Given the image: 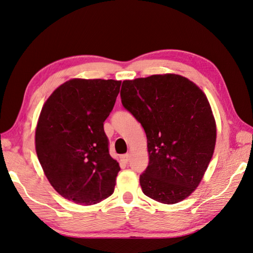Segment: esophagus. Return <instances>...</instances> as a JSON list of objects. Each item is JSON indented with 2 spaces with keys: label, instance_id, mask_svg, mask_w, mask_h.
Here are the masks:
<instances>
[{
  "label": "esophagus",
  "instance_id": "34e87169",
  "mask_svg": "<svg viewBox=\"0 0 253 253\" xmlns=\"http://www.w3.org/2000/svg\"><path fill=\"white\" fill-rule=\"evenodd\" d=\"M121 160L123 161V163H126V164H127V161L130 160V155L129 154H126V155H123V156H121Z\"/></svg>",
  "mask_w": 253,
  "mask_h": 253
}]
</instances>
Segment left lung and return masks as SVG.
Segmentation results:
<instances>
[{"instance_id": "obj_1", "label": "left lung", "mask_w": 253, "mask_h": 253, "mask_svg": "<svg viewBox=\"0 0 253 253\" xmlns=\"http://www.w3.org/2000/svg\"><path fill=\"white\" fill-rule=\"evenodd\" d=\"M121 101L147 135L149 165L140 175L144 195L164 204L185 200L212 159L216 126L202 89L175 74L124 81Z\"/></svg>"}]
</instances>
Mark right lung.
Wrapping results in <instances>:
<instances>
[{
  "mask_svg": "<svg viewBox=\"0 0 253 253\" xmlns=\"http://www.w3.org/2000/svg\"><path fill=\"white\" fill-rule=\"evenodd\" d=\"M121 82L74 78L45 101L36 129V151L49 183L66 200L93 205L114 192L120 171L110 156L104 121Z\"/></svg>",
  "mask_w": 253,
  "mask_h": 253,
  "instance_id": "add662e5",
  "label": "right lung"
}]
</instances>
